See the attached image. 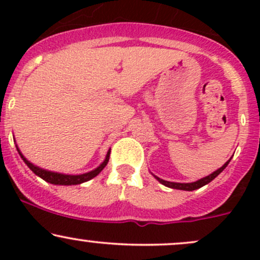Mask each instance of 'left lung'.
<instances>
[{
  "mask_svg": "<svg viewBox=\"0 0 260 260\" xmlns=\"http://www.w3.org/2000/svg\"><path fill=\"white\" fill-rule=\"evenodd\" d=\"M231 160V159H230ZM229 161H226L225 164L221 166L220 169H217L216 171H214L213 174H210L209 176H205V177L201 178V180L196 181V182H190V183H180V182H170V181H165L162 180V178H159L157 176L153 175L155 178H156L157 181L160 182L161 184H164V186L169 187V188H174V189H181V190H194V189H198V188H201L203 186H205V184H208L209 182H211L214 180V178L216 177V176H219L221 172L223 171V170L226 169V166L229 165Z\"/></svg>",
  "mask_w": 260,
  "mask_h": 260,
  "instance_id": "1",
  "label": "left lung"
}]
</instances>
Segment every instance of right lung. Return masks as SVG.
<instances>
[{
  "instance_id": "add662e5",
  "label": "right lung",
  "mask_w": 260,
  "mask_h": 260,
  "mask_svg": "<svg viewBox=\"0 0 260 260\" xmlns=\"http://www.w3.org/2000/svg\"><path fill=\"white\" fill-rule=\"evenodd\" d=\"M16 147H17L18 153H19V155H20V157H22L23 161L26 164V166H28V168L30 169L35 175L39 176L40 178H43L44 181L49 182V183L59 184V186H72V184H80V183H84V182H86V181L91 180V178H94L95 176L99 175L100 172L104 170V168L107 165V162H109V159H110V151H111V149H109L105 160H104L96 169L91 170V171L86 172V174H82V175H66V174H59V172L49 171V170L41 169V168H39V166L34 165V164L30 162V161L26 160V157L24 156V155L20 153L18 145H16Z\"/></svg>"
}]
</instances>
